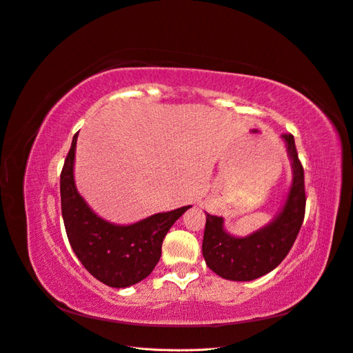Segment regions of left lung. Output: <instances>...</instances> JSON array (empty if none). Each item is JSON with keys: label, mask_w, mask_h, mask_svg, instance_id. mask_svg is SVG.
I'll list each match as a JSON object with an SVG mask.
<instances>
[{"label": "left lung", "mask_w": 353, "mask_h": 353, "mask_svg": "<svg viewBox=\"0 0 353 353\" xmlns=\"http://www.w3.org/2000/svg\"><path fill=\"white\" fill-rule=\"evenodd\" d=\"M292 161L293 179L286 202L276 219L246 237H236L224 230V220L207 214L202 255L215 274L233 281H251L265 276L286 258L301 230L305 217L303 167L294 138L281 134Z\"/></svg>", "instance_id": "1"}]
</instances>
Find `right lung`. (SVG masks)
Listing matches in <instances>:
<instances>
[{
  "label": "right lung",
  "mask_w": 353,
  "mask_h": 353,
  "mask_svg": "<svg viewBox=\"0 0 353 353\" xmlns=\"http://www.w3.org/2000/svg\"><path fill=\"white\" fill-rule=\"evenodd\" d=\"M77 133L60 176L61 212L67 237L82 265L110 288H129L151 274L161 256L163 241L190 205L158 212L134 224H112L89 208L76 189L73 165Z\"/></svg>",
  "instance_id": "1"
}]
</instances>
